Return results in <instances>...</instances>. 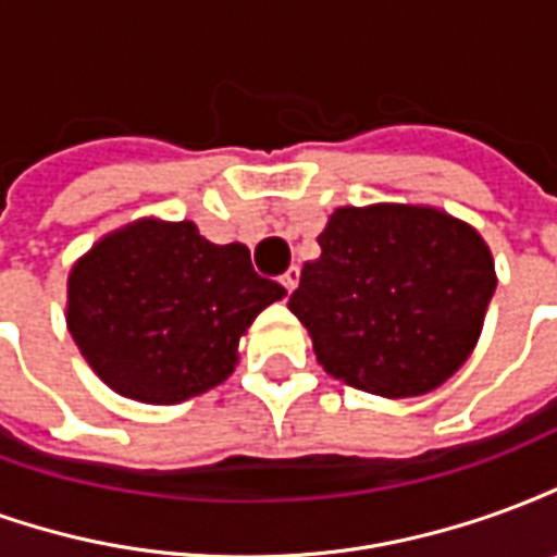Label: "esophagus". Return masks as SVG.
I'll use <instances>...</instances> for the list:
<instances>
[{
	"label": "esophagus",
	"mask_w": 557,
	"mask_h": 557,
	"mask_svg": "<svg viewBox=\"0 0 557 557\" xmlns=\"http://www.w3.org/2000/svg\"><path fill=\"white\" fill-rule=\"evenodd\" d=\"M298 280H301V271H298V268H289V271H286V274L280 277V283H283V289H286V292H295Z\"/></svg>",
	"instance_id": "34e87169"
}]
</instances>
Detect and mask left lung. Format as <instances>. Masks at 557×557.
I'll use <instances>...</instances> for the list:
<instances>
[{
    "label": "left lung",
    "instance_id": "left-lung-1",
    "mask_svg": "<svg viewBox=\"0 0 557 557\" xmlns=\"http://www.w3.org/2000/svg\"><path fill=\"white\" fill-rule=\"evenodd\" d=\"M289 310L315 361L387 399L423 397L468 361L495 292V259L471 223L435 206L337 208Z\"/></svg>",
    "mask_w": 557,
    "mask_h": 557
}]
</instances>
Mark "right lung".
<instances>
[{
	"instance_id": "right-lung-1",
	"label": "right lung",
	"mask_w": 557,
	"mask_h": 557,
	"mask_svg": "<svg viewBox=\"0 0 557 557\" xmlns=\"http://www.w3.org/2000/svg\"><path fill=\"white\" fill-rule=\"evenodd\" d=\"M283 295L244 244H211L194 220L139 218L74 262L65 322L103 385L175 406L230 379L247 327Z\"/></svg>"
}]
</instances>
